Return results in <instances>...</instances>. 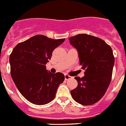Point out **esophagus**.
Segmentation results:
<instances>
[{
  "mask_svg": "<svg viewBox=\"0 0 126 126\" xmlns=\"http://www.w3.org/2000/svg\"><path fill=\"white\" fill-rule=\"evenodd\" d=\"M65 76V80H67V79L71 78V76H69V75H66V74H65V76Z\"/></svg>",
  "mask_w": 126,
  "mask_h": 126,
  "instance_id": "1",
  "label": "esophagus"
}]
</instances>
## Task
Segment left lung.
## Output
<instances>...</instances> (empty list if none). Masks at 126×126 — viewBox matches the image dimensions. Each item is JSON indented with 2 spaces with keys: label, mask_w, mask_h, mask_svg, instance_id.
<instances>
[{
  "label": "left lung",
  "mask_w": 126,
  "mask_h": 126,
  "mask_svg": "<svg viewBox=\"0 0 126 126\" xmlns=\"http://www.w3.org/2000/svg\"><path fill=\"white\" fill-rule=\"evenodd\" d=\"M78 53L79 64L85 69V76L71 91L75 101L82 105H92L99 101L106 92L111 79L115 58L112 49L99 37L81 34L69 38Z\"/></svg>",
  "instance_id": "obj_1"
}]
</instances>
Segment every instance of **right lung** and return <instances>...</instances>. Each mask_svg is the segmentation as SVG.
<instances>
[{
	"mask_svg": "<svg viewBox=\"0 0 126 126\" xmlns=\"http://www.w3.org/2000/svg\"><path fill=\"white\" fill-rule=\"evenodd\" d=\"M64 41L36 35L18 43L12 51L9 56L12 79L21 95L32 104L51 102L64 81V74L48 72L45 65L53 51Z\"/></svg>",
	"mask_w": 126,
	"mask_h": 126,
	"instance_id": "right-lung-1",
	"label": "right lung"
}]
</instances>
